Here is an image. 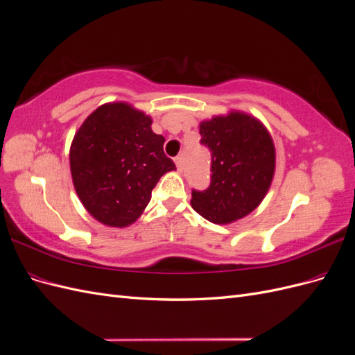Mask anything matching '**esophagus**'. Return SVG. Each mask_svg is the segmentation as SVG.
<instances>
[{
  "instance_id": "esophagus-1",
  "label": "esophagus",
  "mask_w": 355,
  "mask_h": 355,
  "mask_svg": "<svg viewBox=\"0 0 355 355\" xmlns=\"http://www.w3.org/2000/svg\"><path fill=\"white\" fill-rule=\"evenodd\" d=\"M175 164H176V167H178V171L184 170V166H182V157H176V158H175Z\"/></svg>"
}]
</instances>
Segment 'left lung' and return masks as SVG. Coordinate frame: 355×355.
Returning a JSON list of instances; mask_svg holds the SVG:
<instances>
[{"instance_id":"8db88e82","label":"left lung","mask_w":355,"mask_h":355,"mask_svg":"<svg viewBox=\"0 0 355 355\" xmlns=\"http://www.w3.org/2000/svg\"><path fill=\"white\" fill-rule=\"evenodd\" d=\"M201 144L211 149V184L192 191L191 206L211 223L245 218L263 201L275 173V146L259 118L231 110L200 123Z\"/></svg>"}]
</instances>
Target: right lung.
I'll list each match as a JSON object with an SVG mask.
<instances>
[{
    "instance_id": "add662e5",
    "label": "right lung",
    "mask_w": 355,
    "mask_h": 355,
    "mask_svg": "<svg viewBox=\"0 0 355 355\" xmlns=\"http://www.w3.org/2000/svg\"><path fill=\"white\" fill-rule=\"evenodd\" d=\"M153 118L128 102L96 108L75 133L69 167L75 192L92 216L125 228L142 216L159 178L176 170Z\"/></svg>"
}]
</instances>
